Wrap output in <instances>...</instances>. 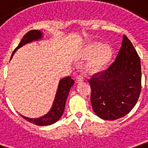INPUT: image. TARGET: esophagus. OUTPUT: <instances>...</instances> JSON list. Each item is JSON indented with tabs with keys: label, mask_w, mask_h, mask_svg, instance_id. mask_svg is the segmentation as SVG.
Wrapping results in <instances>:
<instances>
[{
	"label": "esophagus",
	"mask_w": 148,
	"mask_h": 148,
	"mask_svg": "<svg viewBox=\"0 0 148 148\" xmlns=\"http://www.w3.org/2000/svg\"><path fill=\"white\" fill-rule=\"evenodd\" d=\"M84 80V78H83V76L82 75H78L77 78H76V81L77 82H82Z\"/></svg>",
	"instance_id": "esophagus-1"
}]
</instances>
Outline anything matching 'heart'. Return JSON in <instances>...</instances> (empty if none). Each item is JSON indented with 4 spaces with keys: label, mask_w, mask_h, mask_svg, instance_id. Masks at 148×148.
<instances>
[{
    "label": "heart",
    "mask_w": 148,
    "mask_h": 148,
    "mask_svg": "<svg viewBox=\"0 0 148 148\" xmlns=\"http://www.w3.org/2000/svg\"><path fill=\"white\" fill-rule=\"evenodd\" d=\"M87 55H92L87 63V69L96 72L103 69L108 65L112 55V49L108 45H103L100 43H93L87 46Z\"/></svg>",
    "instance_id": "heart-1"
}]
</instances>
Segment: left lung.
<instances>
[{"instance_id":"obj_1","label":"left lung","mask_w":148,"mask_h":148,"mask_svg":"<svg viewBox=\"0 0 148 148\" xmlns=\"http://www.w3.org/2000/svg\"><path fill=\"white\" fill-rule=\"evenodd\" d=\"M88 82L92 108L99 117L116 120L132 110L141 91V64L126 36H123L121 47L112 65Z\"/></svg>"}]
</instances>
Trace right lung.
<instances>
[{
    "label": "right lung",
    "instance_id": "1",
    "mask_svg": "<svg viewBox=\"0 0 148 148\" xmlns=\"http://www.w3.org/2000/svg\"><path fill=\"white\" fill-rule=\"evenodd\" d=\"M42 38H43V33L39 30H32V31L28 32L23 37V39L19 43L18 46L13 52L10 60L12 59L15 52L18 49H20L21 47H23V45H27L28 43H32L33 41L41 40ZM74 81L70 78V76L61 78L59 81L57 93L55 95V99H54L53 105H52V108H50L48 113H46L45 115L38 117V118H30V117H27L23 115H21V116H23L25 120L36 125H52L57 122V121L61 118V116H62V114L64 112L66 99L69 95L70 88L74 86Z\"/></svg>",
    "mask_w": 148,
    "mask_h": 148
}]
</instances>
